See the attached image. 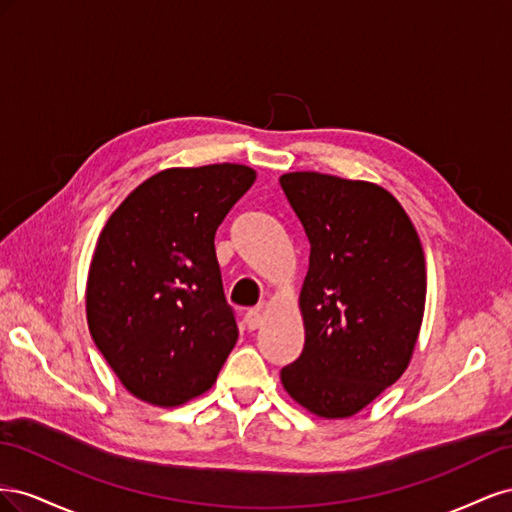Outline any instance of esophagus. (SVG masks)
<instances>
[{
	"label": "esophagus",
	"mask_w": 512,
	"mask_h": 512,
	"mask_svg": "<svg viewBox=\"0 0 512 512\" xmlns=\"http://www.w3.org/2000/svg\"><path fill=\"white\" fill-rule=\"evenodd\" d=\"M243 322H245V327L250 329V331H256L260 324H262V316L258 314V312H247L245 314V318H243Z\"/></svg>",
	"instance_id": "obj_1"
}]
</instances>
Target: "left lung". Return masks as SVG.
<instances>
[{
  "mask_svg": "<svg viewBox=\"0 0 512 512\" xmlns=\"http://www.w3.org/2000/svg\"><path fill=\"white\" fill-rule=\"evenodd\" d=\"M280 185L309 239L301 288L305 346L282 369L303 408L346 418L404 374L421 331L427 271L421 239L376 183L288 173Z\"/></svg>",
  "mask_w": 512,
  "mask_h": 512,
  "instance_id": "left-lung-1",
  "label": "left lung"
}]
</instances>
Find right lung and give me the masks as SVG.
Wrapping results in <instances>:
<instances>
[{
	"label": "right lung",
	"instance_id": "obj_1",
	"mask_svg": "<svg viewBox=\"0 0 512 512\" xmlns=\"http://www.w3.org/2000/svg\"><path fill=\"white\" fill-rule=\"evenodd\" d=\"M243 164L168 168L108 218L87 277V322L126 389L153 406L209 391L239 329L215 230L252 188Z\"/></svg>",
	"mask_w": 512,
	"mask_h": 512
}]
</instances>
